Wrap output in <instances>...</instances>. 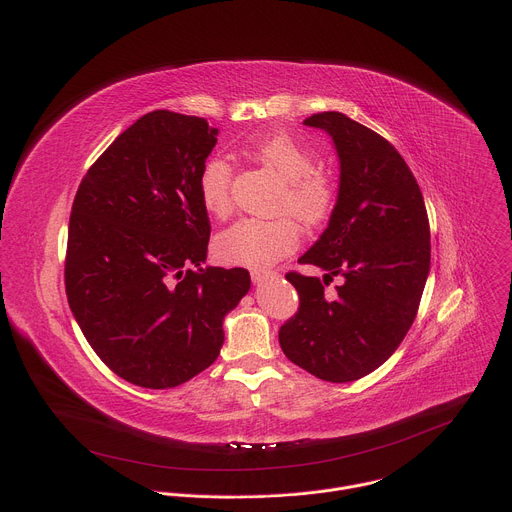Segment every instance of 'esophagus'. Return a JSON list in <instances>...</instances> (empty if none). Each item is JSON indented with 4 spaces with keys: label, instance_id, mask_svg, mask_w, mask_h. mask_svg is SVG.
Instances as JSON below:
<instances>
[{
    "label": "esophagus",
    "instance_id": "obj_1",
    "mask_svg": "<svg viewBox=\"0 0 512 512\" xmlns=\"http://www.w3.org/2000/svg\"><path fill=\"white\" fill-rule=\"evenodd\" d=\"M273 277H277V273L271 271V269H253V271H251L253 283H263V281L273 279Z\"/></svg>",
    "mask_w": 512,
    "mask_h": 512
}]
</instances>
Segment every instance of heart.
<instances>
[{"instance_id":"b5f03b06","label":"heart","mask_w":512,"mask_h":512,"mask_svg":"<svg viewBox=\"0 0 512 512\" xmlns=\"http://www.w3.org/2000/svg\"><path fill=\"white\" fill-rule=\"evenodd\" d=\"M243 152L271 168L283 182L281 210H289L308 227L320 225L334 204L332 182L316 172L318 160L312 150L287 133H273L257 141H249ZM233 168L223 156H212L204 162L198 176V192L202 206L223 216L231 206ZM300 243V225L291 216L255 218L245 216L221 231L214 239V253L223 263L265 267L289 255Z\"/></svg>"}]
</instances>
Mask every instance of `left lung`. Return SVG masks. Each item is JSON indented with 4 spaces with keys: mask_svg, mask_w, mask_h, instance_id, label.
<instances>
[{
    "mask_svg": "<svg viewBox=\"0 0 512 512\" xmlns=\"http://www.w3.org/2000/svg\"><path fill=\"white\" fill-rule=\"evenodd\" d=\"M304 125L332 137L340 186L328 229L298 261L324 277L285 275L300 308L279 328V344L314 377L350 383L379 369L417 316L429 221L415 176L385 137L338 111L314 113ZM334 276L339 285L324 295Z\"/></svg>",
    "mask_w": 512,
    "mask_h": 512,
    "instance_id": "8db88e82",
    "label": "left lung"
}]
</instances>
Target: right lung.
<instances>
[{
	"label": "right lung",
	"instance_id": "add662e5",
	"mask_svg": "<svg viewBox=\"0 0 512 512\" xmlns=\"http://www.w3.org/2000/svg\"><path fill=\"white\" fill-rule=\"evenodd\" d=\"M206 119L139 117L85 174L68 223L64 285L87 342L121 379L178 387L216 360L247 269L202 267L210 239L198 176L216 145Z\"/></svg>",
	"mask_w": 512,
	"mask_h": 512
}]
</instances>
